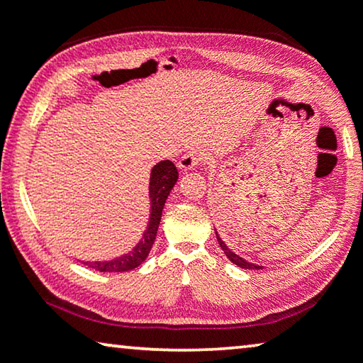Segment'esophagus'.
Returning <instances> with one entry per match:
<instances>
[{
	"instance_id": "obj_1",
	"label": "esophagus",
	"mask_w": 363,
	"mask_h": 363,
	"mask_svg": "<svg viewBox=\"0 0 363 363\" xmlns=\"http://www.w3.org/2000/svg\"><path fill=\"white\" fill-rule=\"evenodd\" d=\"M200 161H202V153H200L199 150H195V148H191V150H187L179 158V163H177V166H179L181 171H192L200 164Z\"/></svg>"
}]
</instances>
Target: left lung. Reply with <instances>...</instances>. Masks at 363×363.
Segmentation results:
<instances>
[{"mask_svg": "<svg viewBox=\"0 0 363 363\" xmlns=\"http://www.w3.org/2000/svg\"><path fill=\"white\" fill-rule=\"evenodd\" d=\"M215 234H216L218 244H220L221 250L224 252V255H226V257L229 258V260H231L234 264H238L239 268H244V269H263L262 264H255V263H250V262H247L245 258H242V257H240V255L235 254V252H233L231 249H229V247L226 245V242H224V240H223L221 235L218 234L216 229H215Z\"/></svg>", "mask_w": 363, "mask_h": 363, "instance_id": "1", "label": "left lung"}]
</instances>
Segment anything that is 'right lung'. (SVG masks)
I'll return each mask as SVG.
<instances>
[{
	"instance_id": "1",
	"label": "right lung",
	"mask_w": 363,
	"mask_h": 363,
	"mask_svg": "<svg viewBox=\"0 0 363 363\" xmlns=\"http://www.w3.org/2000/svg\"><path fill=\"white\" fill-rule=\"evenodd\" d=\"M179 177L177 168L171 160H163L157 163L150 171V182H148V199H150V216H148L147 229L142 234V239L128 254L111 258V260L82 262L89 268H94L101 273H124L130 272L147 260L150 254L155 238L163 215V208L169 192L174 187Z\"/></svg>"
}]
</instances>
